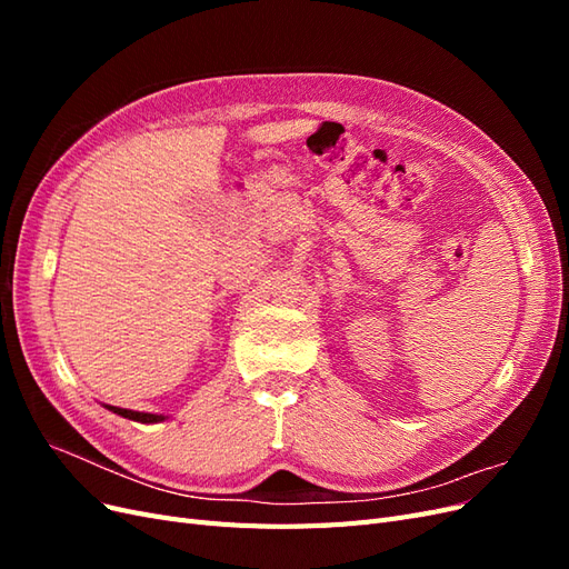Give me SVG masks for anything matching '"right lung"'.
I'll list each match as a JSON object with an SVG mask.
<instances>
[{"label": "right lung", "instance_id": "obj_1", "mask_svg": "<svg viewBox=\"0 0 569 569\" xmlns=\"http://www.w3.org/2000/svg\"><path fill=\"white\" fill-rule=\"evenodd\" d=\"M109 408L111 412H116V416H123L128 420H134V422H144V425H153V422H163L168 416H157V412H140V410H128V408H118V406H104Z\"/></svg>", "mask_w": 569, "mask_h": 569}]
</instances>
